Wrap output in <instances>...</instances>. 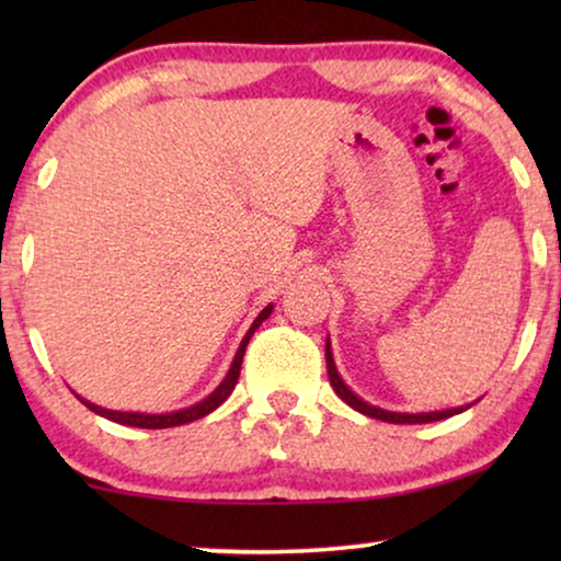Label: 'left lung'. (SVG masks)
<instances>
[{
	"label": "left lung",
	"mask_w": 561,
	"mask_h": 561,
	"mask_svg": "<svg viewBox=\"0 0 561 561\" xmlns=\"http://www.w3.org/2000/svg\"><path fill=\"white\" fill-rule=\"evenodd\" d=\"M327 373H329V382H332L334 393L342 398L344 403L352 405V409L365 413V416L378 419V421H388V424H428V421H442L455 416V413H462L470 409V405H459V409H447V411H428V413H398V411H386L378 409V405H370L367 401H363L357 393H352L347 382L342 380L340 370L334 365V355H332V344L327 340Z\"/></svg>",
	"instance_id": "obj_1"
}]
</instances>
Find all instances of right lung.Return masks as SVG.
I'll return each instance as SVG.
<instances>
[{"label": "right lung", "mask_w": 561, "mask_h": 561, "mask_svg": "<svg viewBox=\"0 0 561 561\" xmlns=\"http://www.w3.org/2000/svg\"><path fill=\"white\" fill-rule=\"evenodd\" d=\"M273 313V304H267L263 311L257 313V319L252 321V327L248 329V334L242 336L240 342V350H237V355L232 359V365H229V370L225 375V380L219 382L217 388L211 390L209 396L204 398V401H198L194 405H188V409H181V411H171V413H140V411H112V409H102V405L87 401V398L76 396L79 401L87 405L89 411L99 413V416L110 419V421H117V424H125V426H137V428H171V426H181V424H191V421L196 419H204L206 413H211L214 409H219L221 403L227 401L229 393H232L234 386H237V378H240V367H242V357H244V350H248V342L250 336L255 334V329L263 324V321L271 317Z\"/></svg>", "instance_id": "obj_1"}]
</instances>
